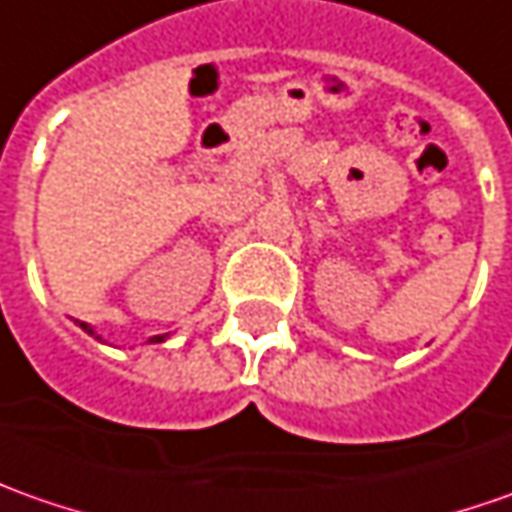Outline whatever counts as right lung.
I'll return each instance as SVG.
<instances>
[{"mask_svg":"<svg viewBox=\"0 0 512 512\" xmlns=\"http://www.w3.org/2000/svg\"><path fill=\"white\" fill-rule=\"evenodd\" d=\"M81 328H84V331H87V334H93V337H96V340H101V337H98L96 331H93V326H87V323H79ZM169 334H155V337H150V340H147V343H164V340H167Z\"/></svg>","mask_w":512,"mask_h":512,"instance_id":"add662e5","label":"right lung"}]
</instances>
